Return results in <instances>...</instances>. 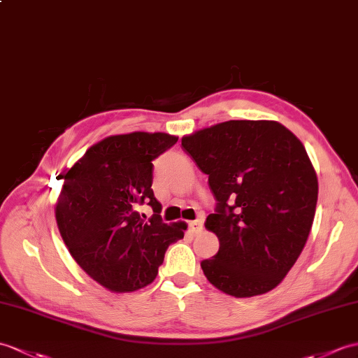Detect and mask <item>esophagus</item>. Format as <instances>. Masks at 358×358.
Here are the masks:
<instances>
[{"instance_id":"34e87169","label":"esophagus","mask_w":358,"mask_h":358,"mask_svg":"<svg viewBox=\"0 0 358 358\" xmlns=\"http://www.w3.org/2000/svg\"><path fill=\"white\" fill-rule=\"evenodd\" d=\"M189 229H190V231H192V234H199V231L203 230V220H194V221H190L189 222Z\"/></svg>"}]
</instances>
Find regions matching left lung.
<instances>
[{
  "instance_id": "obj_1",
  "label": "left lung",
  "mask_w": 358,
  "mask_h": 358,
  "mask_svg": "<svg viewBox=\"0 0 358 358\" xmlns=\"http://www.w3.org/2000/svg\"><path fill=\"white\" fill-rule=\"evenodd\" d=\"M217 209L206 229L220 250L204 259L222 293L252 297L278 287L302 253L317 204V176L302 141L274 120H229L181 138Z\"/></svg>"
}]
</instances>
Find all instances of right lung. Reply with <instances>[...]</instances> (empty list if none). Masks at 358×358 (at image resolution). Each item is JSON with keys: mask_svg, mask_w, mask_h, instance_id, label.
Returning a JSON list of instances; mask_svg holds the SVG:
<instances>
[{"mask_svg": "<svg viewBox=\"0 0 358 358\" xmlns=\"http://www.w3.org/2000/svg\"><path fill=\"white\" fill-rule=\"evenodd\" d=\"M166 132L110 136L91 146L62 178L56 204L61 236L80 268L114 293L151 284L186 224L162 221L152 192V160L177 143ZM146 202L155 215L136 212Z\"/></svg>", "mask_w": 358, "mask_h": 358, "instance_id": "1", "label": "right lung"}]
</instances>
